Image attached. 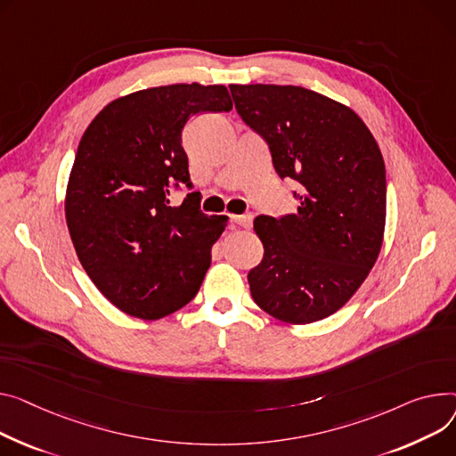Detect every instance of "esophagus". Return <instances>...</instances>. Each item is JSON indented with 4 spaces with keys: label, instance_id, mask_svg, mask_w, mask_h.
Segmentation results:
<instances>
[{
    "label": "esophagus",
    "instance_id": "esophagus-1",
    "mask_svg": "<svg viewBox=\"0 0 456 456\" xmlns=\"http://www.w3.org/2000/svg\"><path fill=\"white\" fill-rule=\"evenodd\" d=\"M231 220L236 224V225H240V227H244V229H249L251 225H253V215H232L231 216Z\"/></svg>",
    "mask_w": 456,
    "mask_h": 456
}]
</instances>
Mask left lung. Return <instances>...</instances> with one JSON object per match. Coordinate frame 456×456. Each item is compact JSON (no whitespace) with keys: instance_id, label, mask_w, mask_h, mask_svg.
<instances>
[{"instance_id":"obj_1","label":"left lung","mask_w":456,"mask_h":456,"mask_svg":"<svg viewBox=\"0 0 456 456\" xmlns=\"http://www.w3.org/2000/svg\"><path fill=\"white\" fill-rule=\"evenodd\" d=\"M229 89L241 120L267 142L277 174L300 185L295 215L255 218L264 256L248 275L253 300L282 322L326 319L365 282L383 244L379 146L355 111L312 89Z\"/></svg>"}]
</instances>
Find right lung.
<instances>
[{"instance_id": "obj_1", "label": "right lung", "mask_w": 456, "mask_h": 456, "mask_svg": "<svg viewBox=\"0 0 456 456\" xmlns=\"http://www.w3.org/2000/svg\"><path fill=\"white\" fill-rule=\"evenodd\" d=\"M225 86L172 84L115 99L84 132L66 191L78 260L120 312L161 319L196 297L227 216H208L192 189L181 144L187 120L231 111Z\"/></svg>"}]
</instances>
